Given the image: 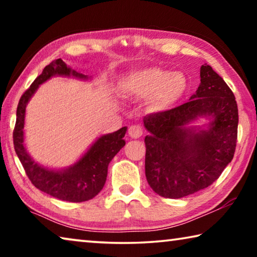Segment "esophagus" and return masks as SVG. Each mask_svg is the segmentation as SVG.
<instances>
[{"label":"esophagus","instance_id":"esophagus-1","mask_svg":"<svg viewBox=\"0 0 257 257\" xmlns=\"http://www.w3.org/2000/svg\"><path fill=\"white\" fill-rule=\"evenodd\" d=\"M143 133H144V132H143V128L139 124L132 125V127H130L129 130H128L129 136L132 137V138H134V139H137L139 137H142L143 136Z\"/></svg>","mask_w":257,"mask_h":257}]
</instances>
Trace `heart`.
I'll return each instance as SVG.
<instances>
[{
	"mask_svg": "<svg viewBox=\"0 0 257 257\" xmlns=\"http://www.w3.org/2000/svg\"><path fill=\"white\" fill-rule=\"evenodd\" d=\"M187 88L188 80L184 73L160 67L129 72L119 84V90L123 96L149 98L150 107L156 112L172 108L181 101Z\"/></svg>",
	"mask_w": 257,
	"mask_h": 257,
	"instance_id": "b5f03b06",
	"label": "heart"
}]
</instances>
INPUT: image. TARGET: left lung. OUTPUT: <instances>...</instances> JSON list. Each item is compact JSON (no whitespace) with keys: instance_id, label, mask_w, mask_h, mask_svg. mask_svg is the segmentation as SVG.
<instances>
[{"instance_id":"obj_1","label":"left lung","mask_w":257,"mask_h":257,"mask_svg":"<svg viewBox=\"0 0 257 257\" xmlns=\"http://www.w3.org/2000/svg\"><path fill=\"white\" fill-rule=\"evenodd\" d=\"M198 117L205 128L188 126ZM145 175L160 196L181 198L212 185L236 150V97L211 66L201 67V84L189 102L144 116Z\"/></svg>"}]
</instances>
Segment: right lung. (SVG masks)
Wrapping results in <instances>:
<instances>
[{"instance_id":"right-lung-1","label":"right lung","mask_w":257,"mask_h":257,"mask_svg":"<svg viewBox=\"0 0 257 257\" xmlns=\"http://www.w3.org/2000/svg\"><path fill=\"white\" fill-rule=\"evenodd\" d=\"M54 76L75 77L87 80L88 76L73 70L61 59L54 60L38 76L21 96L17 108V121L14 130V144L26 173L32 184L44 193L61 201L80 203L92 199L103 189L106 181L107 167L116 153L125 145L124 135L127 127L114 133L103 135L75 164L66 169L55 170L37 163L25 147L26 106L36 93L40 85Z\"/></svg>"}]
</instances>
